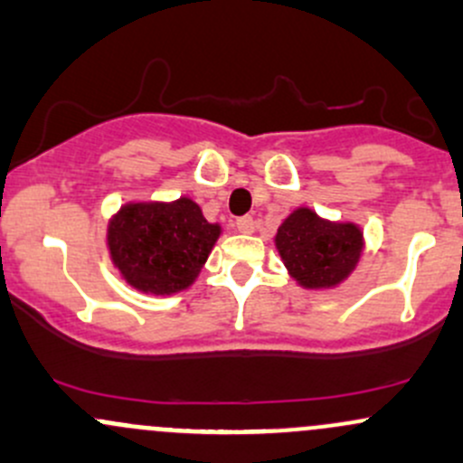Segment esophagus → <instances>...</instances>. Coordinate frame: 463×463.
<instances>
[{
    "mask_svg": "<svg viewBox=\"0 0 463 463\" xmlns=\"http://www.w3.org/2000/svg\"><path fill=\"white\" fill-rule=\"evenodd\" d=\"M235 226H237V231L240 232H243V235H250V232H255V220H252L250 215H243V217H240V220L235 222Z\"/></svg>",
    "mask_w": 463,
    "mask_h": 463,
    "instance_id": "esophagus-1",
    "label": "esophagus"
}]
</instances>
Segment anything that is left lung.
Returning <instances> with one entry per match:
<instances>
[{
  "label": "left lung",
  "instance_id": "obj_1",
  "mask_svg": "<svg viewBox=\"0 0 463 463\" xmlns=\"http://www.w3.org/2000/svg\"><path fill=\"white\" fill-rule=\"evenodd\" d=\"M274 246L298 286L329 289L358 266L364 240L355 223L323 220L312 208L301 206L279 226Z\"/></svg>",
  "mask_w": 463,
  "mask_h": 463
}]
</instances>
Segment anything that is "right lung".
Returning a JSON list of instances; mask_svg holds the SVG:
<instances>
[{
  "mask_svg": "<svg viewBox=\"0 0 463 463\" xmlns=\"http://www.w3.org/2000/svg\"><path fill=\"white\" fill-rule=\"evenodd\" d=\"M220 235L191 197L129 202L109 220L108 248L131 288L165 297L193 286Z\"/></svg>",
  "mask_w": 463,
  "mask_h": 463,
  "instance_id": "right-lung-1",
  "label": "right lung"
}]
</instances>
